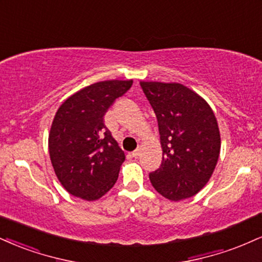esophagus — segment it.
I'll return each mask as SVG.
<instances>
[{
    "label": "esophagus",
    "instance_id": "esophagus-1",
    "mask_svg": "<svg viewBox=\"0 0 262 262\" xmlns=\"http://www.w3.org/2000/svg\"><path fill=\"white\" fill-rule=\"evenodd\" d=\"M132 155H133V157H135V159H137L138 156H140V150H139V149L134 150L133 152H132Z\"/></svg>",
    "mask_w": 262,
    "mask_h": 262
}]
</instances>
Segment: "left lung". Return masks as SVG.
<instances>
[{
  "label": "left lung",
  "mask_w": 262,
  "mask_h": 262,
  "mask_svg": "<svg viewBox=\"0 0 262 262\" xmlns=\"http://www.w3.org/2000/svg\"><path fill=\"white\" fill-rule=\"evenodd\" d=\"M159 124L162 162L149 174L162 196L179 201L209 182L221 150L219 124L204 99L178 83L140 81Z\"/></svg>",
  "instance_id": "1"
}]
</instances>
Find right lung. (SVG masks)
Masks as SVG:
<instances>
[{"label": "right lung", "mask_w": 262, "mask_h": 262, "mask_svg": "<svg viewBox=\"0 0 262 262\" xmlns=\"http://www.w3.org/2000/svg\"><path fill=\"white\" fill-rule=\"evenodd\" d=\"M133 80L91 84L62 103L53 118L49 151L58 181L68 193L97 200L117 182L125 155L103 117Z\"/></svg>", "instance_id": "1"}]
</instances>
